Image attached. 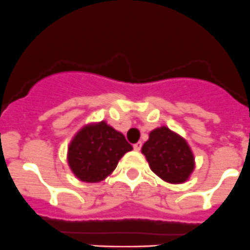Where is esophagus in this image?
<instances>
[{
  "instance_id": "obj_1",
  "label": "esophagus",
  "mask_w": 250,
  "mask_h": 250,
  "mask_svg": "<svg viewBox=\"0 0 250 250\" xmlns=\"http://www.w3.org/2000/svg\"><path fill=\"white\" fill-rule=\"evenodd\" d=\"M142 142H138V143H135L134 145H133V147H134V150L135 151H140V149H142Z\"/></svg>"
}]
</instances>
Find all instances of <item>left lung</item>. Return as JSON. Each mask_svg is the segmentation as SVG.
Returning a JSON list of instances; mask_svg holds the SVG:
<instances>
[{
  "label": "left lung",
  "instance_id": "1",
  "mask_svg": "<svg viewBox=\"0 0 250 250\" xmlns=\"http://www.w3.org/2000/svg\"><path fill=\"white\" fill-rule=\"evenodd\" d=\"M142 152L154 173L168 183H183L194 169V156L186 140L167 127L156 128Z\"/></svg>",
  "mask_w": 250,
  "mask_h": 250
}]
</instances>
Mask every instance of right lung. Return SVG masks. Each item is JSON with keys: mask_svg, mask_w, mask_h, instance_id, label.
<instances>
[{"mask_svg": "<svg viewBox=\"0 0 250 250\" xmlns=\"http://www.w3.org/2000/svg\"><path fill=\"white\" fill-rule=\"evenodd\" d=\"M133 147L122 133L106 122L82 128L68 147V164L81 181L100 182Z\"/></svg>", "mask_w": 250, "mask_h": 250, "instance_id": "1", "label": "right lung"}]
</instances>
